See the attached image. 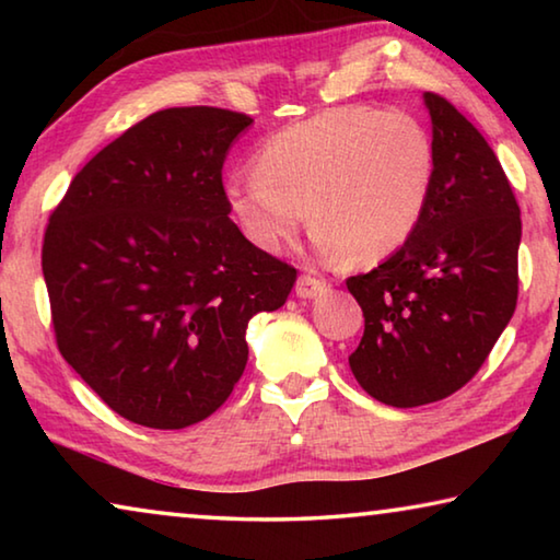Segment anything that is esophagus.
Segmentation results:
<instances>
[{"label":"esophagus","instance_id":"34e87169","mask_svg":"<svg viewBox=\"0 0 560 560\" xmlns=\"http://www.w3.org/2000/svg\"><path fill=\"white\" fill-rule=\"evenodd\" d=\"M324 291H328L326 279H318L314 273H303V277H299L296 281V293L301 299H316Z\"/></svg>","mask_w":560,"mask_h":560}]
</instances>
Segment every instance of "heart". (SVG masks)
I'll return each instance as SVG.
<instances>
[{"label":"heart","instance_id":"obj_1","mask_svg":"<svg viewBox=\"0 0 560 560\" xmlns=\"http://www.w3.org/2000/svg\"><path fill=\"white\" fill-rule=\"evenodd\" d=\"M254 175L224 185L226 212L261 252H279L308 220L330 257L368 267L410 242L428 210L438 153L410 113L340 106L273 132Z\"/></svg>","mask_w":560,"mask_h":560}]
</instances>
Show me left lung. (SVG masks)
I'll use <instances>...</instances> for the list:
<instances>
[{
	"label": "left lung",
	"mask_w": 560,
	"mask_h": 560,
	"mask_svg": "<svg viewBox=\"0 0 560 560\" xmlns=\"http://www.w3.org/2000/svg\"><path fill=\"white\" fill-rule=\"evenodd\" d=\"M438 153L428 210L402 249L346 281L365 330L348 363L393 407L438 402L467 385L514 316L521 210L485 136L424 93Z\"/></svg>",
	"instance_id": "8db88e82"
}]
</instances>
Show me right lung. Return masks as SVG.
<instances>
[{
    "label": "right lung",
    "mask_w": 560,
    "mask_h": 560,
    "mask_svg": "<svg viewBox=\"0 0 560 560\" xmlns=\"http://www.w3.org/2000/svg\"><path fill=\"white\" fill-rule=\"evenodd\" d=\"M252 122L210 106L158 110L75 173L46 224L56 346L143 428L220 410L249 358L246 324L281 308L296 281L226 212L222 167Z\"/></svg>",
    "instance_id": "obj_1"
}]
</instances>
